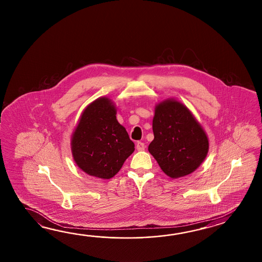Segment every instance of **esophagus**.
<instances>
[{
  "label": "esophagus",
  "mask_w": 262,
  "mask_h": 262,
  "mask_svg": "<svg viewBox=\"0 0 262 262\" xmlns=\"http://www.w3.org/2000/svg\"><path fill=\"white\" fill-rule=\"evenodd\" d=\"M145 146L144 143L143 142H140V141H139L138 143H137V149H138V150H143L145 149Z\"/></svg>",
  "instance_id": "1"
}]
</instances>
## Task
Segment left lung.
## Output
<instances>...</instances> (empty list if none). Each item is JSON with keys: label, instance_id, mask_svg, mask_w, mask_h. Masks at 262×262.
Returning a JSON list of instances; mask_svg holds the SVG:
<instances>
[{"label": "left lung", "instance_id": "left-lung-1", "mask_svg": "<svg viewBox=\"0 0 262 262\" xmlns=\"http://www.w3.org/2000/svg\"><path fill=\"white\" fill-rule=\"evenodd\" d=\"M152 131L155 139L148 150L170 178L195 171L205 159L209 150L206 134L178 101H165L156 106Z\"/></svg>", "mask_w": 262, "mask_h": 262}]
</instances>
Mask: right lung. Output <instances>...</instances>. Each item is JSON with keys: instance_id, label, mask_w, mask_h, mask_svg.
Here are the masks:
<instances>
[{"instance_id": "obj_1", "label": "right lung", "mask_w": 262, "mask_h": 262, "mask_svg": "<svg viewBox=\"0 0 262 262\" xmlns=\"http://www.w3.org/2000/svg\"><path fill=\"white\" fill-rule=\"evenodd\" d=\"M74 160L84 172L111 179L135 150L128 133L118 123L112 101L102 97L86 107L73 134Z\"/></svg>"}]
</instances>
